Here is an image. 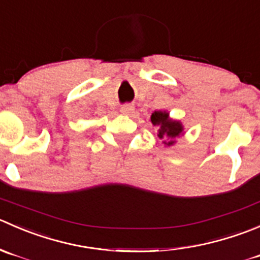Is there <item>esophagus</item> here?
Masks as SVG:
<instances>
[{"label": "esophagus", "mask_w": 260, "mask_h": 260, "mask_svg": "<svg viewBox=\"0 0 260 260\" xmlns=\"http://www.w3.org/2000/svg\"><path fill=\"white\" fill-rule=\"evenodd\" d=\"M121 112H122V114H125V115L133 114V112H134V106H133V105H129V104L122 105V106H121Z\"/></svg>", "instance_id": "34e87169"}]
</instances>
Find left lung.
<instances>
[{
	"label": "left lung",
	"mask_w": 260,
	"mask_h": 260,
	"mask_svg": "<svg viewBox=\"0 0 260 260\" xmlns=\"http://www.w3.org/2000/svg\"><path fill=\"white\" fill-rule=\"evenodd\" d=\"M153 125H159L160 129L158 130L159 139H171L169 141H164L167 145H172L176 139L182 133V125L177 121L168 120V114L161 111H155L150 117Z\"/></svg>",
	"instance_id": "1"
}]
</instances>
